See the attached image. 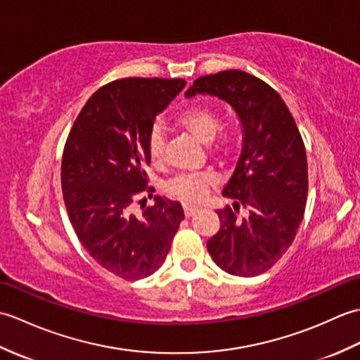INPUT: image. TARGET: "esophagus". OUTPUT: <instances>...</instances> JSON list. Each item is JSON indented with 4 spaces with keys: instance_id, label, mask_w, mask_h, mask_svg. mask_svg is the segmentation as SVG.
<instances>
[{
    "instance_id": "esophagus-1",
    "label": "esophagus",
    "mask_w": 360,
    "mask_h": 360,
    "mask_svg": "<svg viewBox=\"0 0 360 360\" xmlns=\"http://www.w3.org/2000/svg\"><path fill=\"white\" fill-rule=\"evenodd\" d=\"M196 212H200V207H195V205H184V215H186L187 218L193 217Z\"/></svg>"
}]
</instances>
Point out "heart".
<instances>
[{
  "instance_id": "1",
  "label": "heart",
  "mask_w": 360,
  "mask_h": 360,
  "mask_svg": "<svg viewBox=\"0 0 360 360\" xmlns=\"http://www.w3.org/2000/svg\"><path fill=\"white\" fill-rule=\"evenodd\" d=\"M178 125L182 127L190 134H193L198 141L209 143L210 153L217 158H226L231 155L233 148V136L229 129H219V114L215 108L205 105H196L192 108L181 112ZM165 150V134L160 127H153L148 134L147 151L153 162H159L164 158ZM215 184V176L209 172L193 173V174H178L165 182V192L184 202H200L207 196L209 188Z\"/></svg>"
}]
</instances>
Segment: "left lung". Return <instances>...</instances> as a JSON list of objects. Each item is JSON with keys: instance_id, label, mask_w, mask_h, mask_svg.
<instances>
[{"instance_id": "1", "label": "left lung", "mask_w": 360, "mask_h": 360, "mask_svg": "<svg viewBox=\"0 0 360 360\" xmlns=\"http://www.w3.org/2000/svg\"><path fill=\"white\" fill-rule=\"evenodd\" d=\"M209 94L232 106L243 124V151L223 196L233 209L217 210L219 231L207 250L221 269L255 277L278 262L292 244L308 196L307 150L280 94L240 70L202 75L186 97ZM248 208L240 220L236 211Z\"/></svg>"}]
</instances>
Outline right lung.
Returning a JSON list of instances; mask_svg holds the SVG:
<instances>
[{
  "label": "right lung",
  "mask_w": 360,
  "mask_h": 360,
  "mask_svg": "<svg viewBox=\"0 0 360 360\" xmlns=\"http://www.w3.org/2000/svg\"><path fill=\"white\" fill-rule=\"evenodd\" d=\"M184 86L182 79L159 77L106 83L88 98L65 143L68 217L88 254L124 280L155 274L184 219L178 201L159 195L155 205H143L141 217L131 213L139 195L153 188L143 170L151 160L147 141L153 124Z\"/></svg>",
  "instance_id": "right-lung-1"
}]
</instances>
